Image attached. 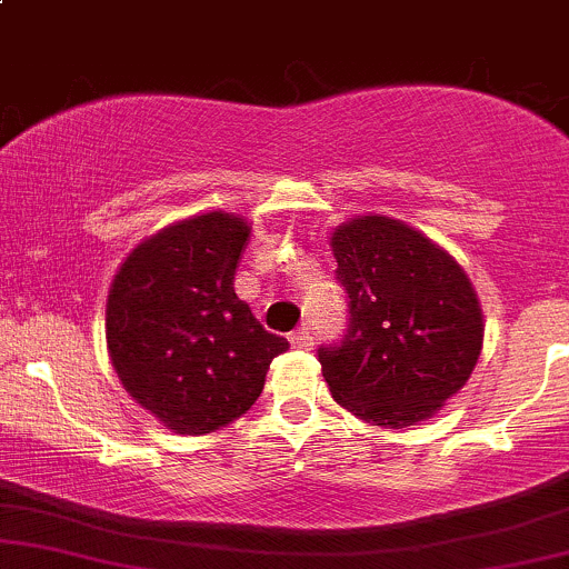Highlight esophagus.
<instances>
[{
    "label": "esophagus",
    "mask_w": 569,
    "mask_h": 569,
    "mask_svg": "<svg viewBox=\"0 0 569 569\" xmlns=\"http://www.w3.org/2000/svg\"><path fill=\"white\" fill-rule=\"evenodd\" d=\"M291 345L297 350H310L312 348V331L307 329V326H302V329H297L291 335Z\"/></svg>",
    "instance_id": "esophagus-1"
}]
</instances>
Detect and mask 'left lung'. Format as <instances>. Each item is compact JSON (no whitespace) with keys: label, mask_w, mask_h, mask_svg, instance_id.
Instances as JSON below:
<instances>
[{"label":"left lung","mask_w":569,"mask_h":569,"mask_svg":"<svg viewBox=\"0 0 569 569\" xmlns=\"http://www.w3.org/2000/svg\"><path fill=\"white\" fill-rule=\"evenodd\" d=\"M337 280L348 291V331L318 348L339 407L382 428L436 415L468 382L485 342V316L466 270L388 217H358L331 234Z\"/></svg>","instance_id":"1"}]
</instances>
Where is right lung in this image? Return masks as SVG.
I'll list each match as a JSON object with an SVG mask.
<instances>
[{"instance_id": "add662e5", "label": "right lung", "mask_w": 569, "mask_h": 569, "mask_svg": "<svg viewBox=\"0 0 569 569\" xmlns=\"http://www.w3.org/2000/svg\"><path fill=\"white\" fill-rule=\"evenodd\" d=\"M248 232L224 211L176 221L130 251L109 289L117 377L173 433H211L246 415L289 348L234 293Z\"/></svg>"}]
</instances>
